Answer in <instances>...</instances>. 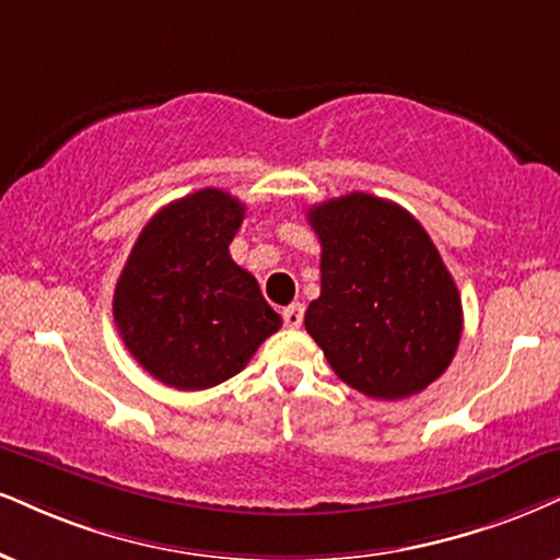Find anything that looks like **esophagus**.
<instances>
[{
  "label": "esophagus",
  "mask_w": 560,
  "mask_h": 560,
  "mask_svg": "<svg viewBox=\"0 0 560 560\" xmlns=\"http://www.w3.org/2000/svg\"><path fill=\"white\" fill-rule=\"evenodd\" d=\"M282 322L288 329H299L303 324V306L301 303H291L288 308H282Z\"/></svg>",
  "instance_id": "34e87169"
}]
</instances>
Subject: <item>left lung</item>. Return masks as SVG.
I'll list each match as a JSON object with an SVG mask.
<instances>
[{
	"label": "left lung",
	"mask_w": 560,
	"mask_h": 560,
	"mask_svg": "<svg viewBox=\"0 0 560 560\" xmlns=\"http://www.w3.org/2000/svg\"><path fill=\"white\" fill-rule=\"evenodd\" d=\"M308 223L322 244V293L306 308V332L365 397L423 392L462 337L459 291L425 228L363 191L314 205Z\"/></svg>",
	"instance_id": "1"
}]
</instances>
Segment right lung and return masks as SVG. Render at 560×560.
Masks as SVG:
<instances>
[{"label":"right lung","mask_w":560,"mask_h":560,"mask_svg":"<svg viewBox=\"0 0 560 560\" xmlns=\"http://www.w3.org/2000/svg\"><path fill=\"white\" fill-rule=\"evenodd\" d=\"M246 207L223 189L165 205L142 228L114 291V322L135 361L197 392L236 376L282 319L231 259Z\"/></svg>","instance_id":"add662e5"}]
</instances>
